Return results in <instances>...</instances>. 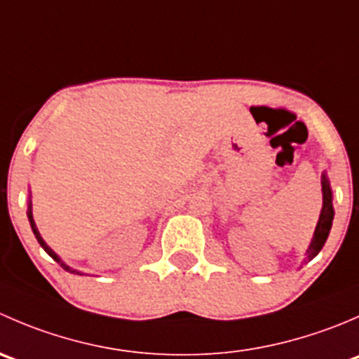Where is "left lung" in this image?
<instances>
[{
	"instance_id": "1",
	"label": "left lung",
	"mask_w": 359,
	"mask_h": 359,
	"mask_svg": "<svg viewBox=\"0 0 359 359\" xmlns=\"http://www.w3.org/2000/svg\"><path fill=\"white\" fill-rule=\"evenodd\" d=\"M321 186H323V210H321L320 220H318L316 231H314V238L311 241L309 250H307V257L313 259L323 248L325 241H327L328 234L332 229V220H334V206H332V189L330 184H328L327 175L323 173V180H321Z\"/></svg>"
}]
</instances>
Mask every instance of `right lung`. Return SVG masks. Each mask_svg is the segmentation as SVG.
Instances as JSON below:
<instances>
[{
    "label": "right lung",
    "mask_w": 359,
    "mask_h": 359,
    "mask_svg": "<svg viewBox=\"0 0 359 359\" xmlns=\"http://www.w3.org/2000/svg\"><path fill=\"white\" fill-rule=\"evenodd\" d=\"M27 217H29V222H31V227H32V233H34V236H36V240H38V243H39V245H41V247H43V248H45V252H46V253H48V255H50V257H53V259H55V260H57V262H59V264H60V266H62V267H64V269L71 271V273H76V271L69 269V267L66 266V264H64V262H62V260H60V259H59V257H57V255H55V253H53V252H52V250H50V247H48V245H46V243H45V241H43L41 234H39V231H38V229H36V224H34V219H32L31 205H29V212H27ZM78 274H79V273H78Z\"/></svg>",
    "instance_id": "obj_1"
}]
</instances>
